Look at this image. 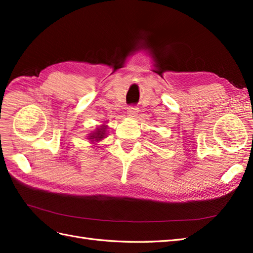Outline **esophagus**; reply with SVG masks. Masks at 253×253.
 Masks as SVG:
<instances>
[{
    "instance_id": "1",
    "label": "esophagus",
    "mask_w": 253,
    "mask_h": 253,
    "mask_svg": "<svg viewBox=\"0 0 253 253\" xmlns=\"http://www.w3.org/2000/svg\"><path fill=\"white\" fill-rule=\"evenodd\" d=\"M138 113V109L136 106H129L127 110V115L130 117H135Z\"/></svg>"
}]
</instances>
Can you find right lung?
<instances>
[{"label": "right lung", "mask_w": 253, "mask_h": 253, "mask_svg": "<svg viewBox=\"0 0 253 253\" xmlns=\"http://www.w3.org/2000/svg\"><path fill=\"white\" fill-rule=\"evenodd\" d=\"M106 129H107V126L106 125H102L99 128H95L94 131L89 133L87 139L92 144H96L98 142H100L102 139L105 138Z\"/></svg>", "instance_id": "add662e5"}]
</instances>
